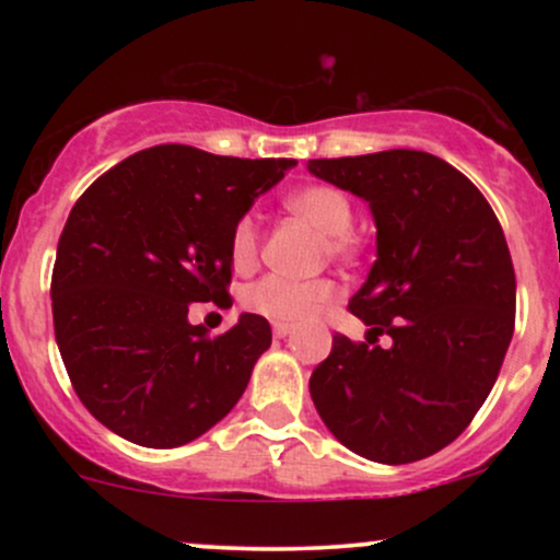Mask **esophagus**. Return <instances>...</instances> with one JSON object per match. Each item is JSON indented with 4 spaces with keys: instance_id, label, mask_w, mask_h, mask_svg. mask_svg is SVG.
Here are the masks:
<instances>
[{
    "instance_id": "34e87169",
    "label": "esophagus",
    "mask_w": 560,
    "mask_h": 560,
    "mask_svg": "<svg viewBox=\"0 0 560 560\" xmlns=\"http://www.w3.org/2000/svg\"><path fill=\"white\" fill-rule=\"evenodd\" d=\"M289 334H292V326H289V324H273V337L276 339H284V337H289Z\"/></svg>"
}]
</instances>
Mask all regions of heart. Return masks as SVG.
Returning <instances> with one entry per match:
<instances>
[{"label": "heart", "mask_w": 560, "mask_h": 560, "mask_svg": "<svg viewBox=\"0 0 560 560\" xmlns=\"http://www.w3.org/2000/svg\"><path fill=\"white\" fill-rule=\"evenodd\" d=\"M287 208L294 215L311 221L320 234H326V249L331 255H350L355 247L352 226V202L342 189L331 184H311L292 191L287 197ZM260 253V226L253 213L242 215L231 229L229 258L234 271H249L258 262ZM337 298V287L329 279L316 281H294L287 276H266L255 281L244 292V305L262 318H271L276 324H300L324 311Z\"/></svg>", "instance_id": "1"}]
</instances>
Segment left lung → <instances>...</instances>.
<instances>
[{
    "instance_id": "8db88e82",
    "label": "left lung",
    "mask_w": 560,
    "mask_h": 560,
    "mask_svg": "<svg viewBox=\"0 0 560 560\" xmlns=\"http://www.w3.org/2000/svg\"><path fill=\"white\" fill-rule=\"evenodd\" d=\"M307 171L369 202L376 260L350 311L365 342L337 334L311 376L329 432L376 464H413L471 423L513 337L516 276L490 202L419 150L311 160ZM382 332L389 348L375 342Z\"/></svg>"
}]
</instances>
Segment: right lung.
Wrapping results in <instances>:
<instances>
[{
  "label": "right lung",
  "mask_w": 560,
  "mask_h": 560,
  "mask_svg": "<svg viewBox=\"0 0 560 560\" xmlns=\"http://www.w3.org/2000/svg\"><path fill=\"white\" fill-rule=\"evenodd\" d=\"M292 165L160 144L73 205L52 271L55 339L75 395L110 432L178 447L240 402L271 326L242 313L210 337L189 305L229 298L231 229Z\"/></svg>",
  "instance_id": "right-lung-1"
}]
</instances>
